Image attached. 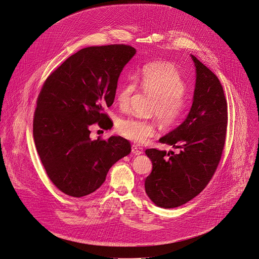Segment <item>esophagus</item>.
I'll return each instance as SVG.
<instances>
[{"mask_svg":"<svg viewBox=\"0 0 259 259\" xmlns=\"http://www.w3.org/2000/svg\"><path fill=\"white\" fill-rule=\"evenodd\" d=\"M131 151H132V153L134 154V155H141L142 153H143V151L138 148L136 145H132V147H131Z\"/></svg>","mask_w":259,"mask_h":259,"instance_id":"1","label":"esophagus"}]
</instances>
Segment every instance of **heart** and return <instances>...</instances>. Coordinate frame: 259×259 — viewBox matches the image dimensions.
Segmentation results:
<instances>
[{
	"label": "heart",
	"instance_id": "heart-1",
	"mask_svg": "<svg viewBox=\"0 0 259 259\" xmlns=\"http://www.w3.org/2000/svg\"><path fill=\"white\" fill-rule=\"evenodd\" d=\"M140 83L145 91L157 98L152 112L161 124L174 126L185 117L191 105V99L185 93V80L172 64L155 62L145 65L141 71ZM138 89L139 82L136 79H128L120 87L116 100L121 108L129 106ZM116 130L132 142L143 143L155 135L156 125L151 120L129 116L117 121Z\"/></svg>",
	"mask_w": 259,
	"mask_h": 259
}]
</instances>
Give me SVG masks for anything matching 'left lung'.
<instances>
[{
    "mask_svg": "<svg viewBox=\"0 0 259 259\" xmlns=\"http://www.w3.org/2000/svg\"><path fill=\"white\" fill-rule=\"evenodd\" d=\"M196 84L188 116L159 139L179 153L146 150L153 169L145 180L146 193L157 206L176 208L193 199L213 178L223 155L228 104L218 77L195 56Z\"/></svg>",
    "mask_w": 259,
    "mask_h": 259,
    "instance_id": "1",
    "label": "left lung"
}]
</instances>
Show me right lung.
<instances>
[{"label":"right lung","mask_w":259,"mask_h":259,"mask_svg":"<svg viewBox=\"0 0 259 259\" xmlns=\"http://www.w3.org/2000/svg\"><path fill=\"white\" fill-rule=\"evenodd\" d=\"M136 53L125 44L91 46L65 60L44 81L33 115V138L45 171L63 193L80 198L100 188L109 168L131 152L119 136L90 138L98 123H113L112 105L120 73Z\"/></svg>","instance_id":"add662e5"}]
</instances>
